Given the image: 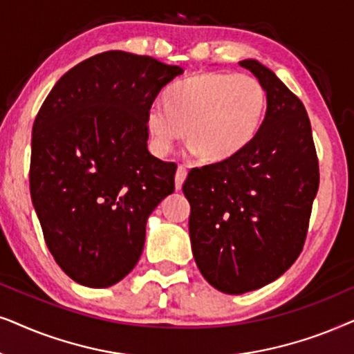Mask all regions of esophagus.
<instances>
[{
	"mask_svg": "<svg viewBox=\"0 0 354 354\" xmlns=\"http://www.w3.org/2000/svg\"><path fill=\"white\" fill-rule=\"evenodd\" d=\"M187 176V168L185 167V165H180L176 169V176H174V183H176V189H181L183 183H185Z\"/></svg>",
	"mask_w": 354,
	"mask_h": 354,
	"instance_id": "34e87169",
	"label": "esophagus"
}]
</instances>
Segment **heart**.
<instances>
[{"label": "heart", "instance_id": "b5f03b06", "mask_svg": "<svg viewBox=\"0 0 354 354\" xmlns=\"http://www.w3.org/2000/svg\"><path fill=\"white\" fill-rule=\"evenodd\" d=\"M167 105L153 103L145 124L157 153L185 136L205 162H221L246 147L261 126L266 87L251 74L205 73L169 88Z\"/></svg>", "mask_w": 354, "mask_h": 354}]
</instances>
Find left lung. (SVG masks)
I'll return each mask as SVG.
<instances>
[{
  "label": "left lung",
  "instance_id": "obj_1",
  "mask_svg": "<svg viewBox=\"0 0 354 354\" xmlns=\"http://www.w3.org/2000/svg\"><path fill=\"white\" fill-rule=\"evenodd\" d=\"M239 66L266 87L261 128L241 152L192 168L183 185L197 267L228 295L262 288L293 266L319 189V160L303 102L259 61Z\"/></svg>",
  "mask_w": 354,
  "mask_h": 354
}]
</instances>
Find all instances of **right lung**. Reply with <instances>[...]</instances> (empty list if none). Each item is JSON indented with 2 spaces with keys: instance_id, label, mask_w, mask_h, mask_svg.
I'll list each match as a JSON object with an SVG mask.
<instances>
[{
  "instance_id": "obj_1",
  "label": "right lung",
  "mask_w": 354,
  "mask_h": 354,
  "mask_svg": "<svg viewBox=\"0 0 354 354\" xmlns=\"http://www.w3.org/2000/svg\"><path fill=\"white\" fill-rule=\"evenodd\" d=\"M180 74L152 56L105 51L69 69L37 113L32 202L51 256L77 283L124 279L149 215L174 191L176 163L150 155L145 116Z\"/></svg>"
}]
</instances>
